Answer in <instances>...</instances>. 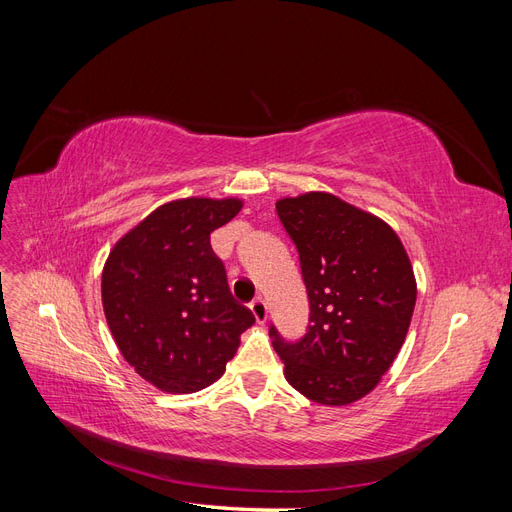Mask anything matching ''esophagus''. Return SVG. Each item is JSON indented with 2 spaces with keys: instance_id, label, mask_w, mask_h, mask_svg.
<instances>
[{
  "instance_id": "34e87169",
  "label": "esophagus",
  "mask_w": 512,
  "mask_h": 512,
  "mask_svg": "<svg viewBox=\"0 0 512 512\" xmlns=\"http://www.w3.org/2000/svg\"><path fill=\"white\" fill-rule=\"evenodd\" d=\"M250 309H252V314H254V318H256L258 324H262V322L267 320V303L262 301V299L252 301V303H250Z\"/></svg>"
}]
</instances>
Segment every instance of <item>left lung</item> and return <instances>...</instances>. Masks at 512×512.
<instances>
[{"mask_svg": "<svg viewBox=\"0 0 512 512\" xmlns=\"http://www.w3.org/2000/svg\"><path fill=\"white\" fill-rule=\"evenodd\" d=\"M297 245L309 327L297 344L269 329L284 376L322 406H348L376 389L404 346L416 280L395 230L327 192L275 203Z\"/></svg>", "mask_w": 512, "mask_h": 512, "instance_id": "1", "label": "left lung"}]
</instances>
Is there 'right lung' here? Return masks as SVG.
Wrapping results in <instances>:
<instances>
[{"label": "right lung", "mask_w": 512, "mask_h": 512, "mask_svg": "<svg viewBox=\"0 0 512 512\" xmlns=\"http://www.w3.org/2000/svg\"><path fill=\"white\" fill-rule=\"evenodd\" d=\"M239 198H181L123 235L102 271L115 344L138 376L166 393L213 384L254 314L232 299L209 235L241 211Z\"/></svg>", "instance_id": "add662e5"}]
</instances>
